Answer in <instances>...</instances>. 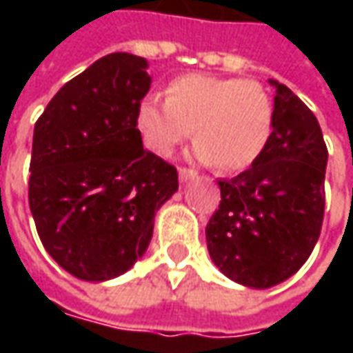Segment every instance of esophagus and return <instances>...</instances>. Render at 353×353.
I'll list each match as a JSON object with an SVG mask.
<instances>
[{
  "mask_svg": "<svg viewBox=\"0 0 353 353\" xmlns=\"http://www.w3.org/2000/svg\"><path fill=\"white\" fill-rule=\"evenodd\" d=\"M196 176V172L192 169H179V179H181V183H188V181H192Z\"/></svg>",
  "mask_w": 353,
  "mask_h": 353,
  "instance_id": "esophagus-1",
  "label": "esophagus"
}]
</instances>
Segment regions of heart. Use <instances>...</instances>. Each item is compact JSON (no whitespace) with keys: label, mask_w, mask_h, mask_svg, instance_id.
<instances>
[{"label":"heart","mask_w":353,"mask_h":353,"mask_svg":"<svg viewBox=\"0 0 353 353\" xmlns=\"http://www.w3.org/2000/svg\"><path fill=\"white\" fill-rule=\"evenodd\" d=\"M135 123L155 155L169 157L194 133L198 163L234 172L265 151L275 128V102L257 80L184 74L170 82L167 100L143 98Z\"/></svg>","instance_id":"obj_1"}]
</instances>
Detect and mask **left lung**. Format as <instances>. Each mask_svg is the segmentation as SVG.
Returning a JSON list of instances; mask_svg holds the SVG:
<instances>
[{
    "label": "left lung",
    "mask_w": 353,
    "mask_h": 353,
    "mask_svg": "<svg viewBox=\"0 0 353 353\" xmlns=\"http://www.w3.org/2000/svg\"><path fill=\"white\" fill-rule=\"evenodd\" d=\"M275 88V128L261 157L230 181L206 225L214 265L250 289L292 277L312 253L324 218L328 149L316 116L285 84Z\"/></svg>",
    "instance_id": "8db88e82"
}]
</instances>
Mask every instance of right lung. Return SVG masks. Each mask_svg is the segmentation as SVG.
<instances>
[{"mask_svg": "<svg viewBox=\"0 0 353 353\" xmlns=\"http://www.w3.org/2000/svg\"><path fill=\"white\" fill-rule=\"evenodd\" d=\"M149 62L112 52L66 82L37 119L29 208L47 253L72 277L103 283L129 271L153 237L176 169L143 149L135 116Z\"/></svg>", "mask_w": 353, "mask_h": 353, "instance_id": "right-lung-1", "label": "right lung"}]
</instances>
